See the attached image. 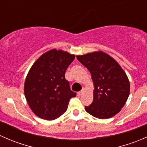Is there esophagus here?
I'll return each instance as SVG.
<instances>
[{
  "mask_svg": "<svg viewBox=\"0 0 147 147\" xmlns=\"http://www.w3.org/2000/svg\"><path fill=\"white\" fill-rule=\"evenodd\" d=\"M83 92H84V90H81V91H80V92H78V96H82V94H83Z\"/></svg>",
  "mask_w": 147,
  "mask_h": 147,
  "instance_id": "esophagus-1",
  "label": "esophagus"
}]
</instances>
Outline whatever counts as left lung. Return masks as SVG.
Wrapping results in <instances>:
<instances>
[{
    "label": "left lung",
    "instance_id": "obj_1",
    "mask_svg": "<svg viewBox=\"0 0 147 147\" xmlns=\"http://www.w3.org/2000/svg\"><path fill=\"white\" fill-rule=\"evenodd\" d=\"M88 69L94 84L93 102L84 107L86 112L98 119H109L120 112L130 92L125 72L119 63L102 51L77 56Z\"/></svg>",
    "mask_w": 147,
    "mask_h": 147
}]
</instances>
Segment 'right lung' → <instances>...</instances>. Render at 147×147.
I'll use <instances>...</instances> for the list:
<instances>
[{"label": "right lung", "mask_w": 147, "mask_h": 147, "mask_svg": "<svg viewBox=\"0 0 147 147\" xmlns=\"http://www.w3.org/2000/svg\"><path fill=\"white\" fill-rule=\"evenodd\" d=\"M75 55L53 49L32 65L26 78L24 93L33 113L41 119L53 120L66 112L69 101L76 96L65 75Z\"/></svg>", "instance_id": "add662e5"}]
</instances>
